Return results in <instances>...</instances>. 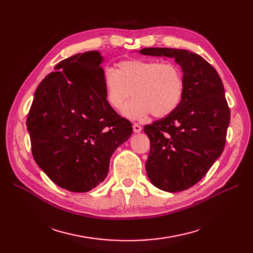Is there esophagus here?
Listing matches in <instances>:
<instances>
[{
    "mask_svg": "<svg viewBox=\"0 0 253 253\" xmlns=\"http://www.w3.org/2000/svg\"><path fill=\"white\" fill-rule=\"evenodd\" d=\"M133 131H134V133H140L141 132V126L139 125L135 124L133 126Z\"/></svg>",
    "mask_w": 253,
    "mask_h": 253,
    "instance_id": "34e87169",
    "label": "esophagus"
}]
</instances>
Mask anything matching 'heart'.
<instances>
[{"mask_svg": "<svg viewBox=\"0 0 253 253\" xmlns=\"http://www.w3.org/2000/svg\"><path fill=\"white\" fill-rule=\"evenodd\" d=\"M102 86L106 101L115 111L125 108L132 95L133 100L124 111L129 119H141L153 113L165 117L179 105L185 81L177 65L156 60L132 59L120 61L117 70H105Z\"/></svg>", "mask_w": 253, "mask_h": 253, "instance_id": "1", "label": "heart"}]
</instances>
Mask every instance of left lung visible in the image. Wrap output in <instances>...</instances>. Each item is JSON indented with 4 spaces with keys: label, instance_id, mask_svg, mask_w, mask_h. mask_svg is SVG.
I'll list each match as a JSON object with an SVG mask.
<instances>
[{
    "label": "left lung",
    "instance_id": "left-lung-1",
    "mask_svg": "<svg viewBox=\"0 0 253 253\" xmlns=\"http://www.w3.org/2000/svg\"><path fill=\"white\" fill-rule=\"evenodd\" d=\"M139 52L173 58L181 67L185 90L179 105L144 126L151 143L149 179L160 190L180 192L200 181L224 151L230 122L225 88L214 67L197 53L163 47Z\"/></svg>",
    "mask_w": 253,
    "mask_h": 253
}]
</instances>
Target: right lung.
<instances>
[{
	"label": "right lung",
	"instance_id": "obj_1",
	"mask_svg": "<svg viewBox=\"0 0 253 253\" xmlns=\"http://www.w3.org/2000/svg\"><path fill=\"white\" fill-rule=\"evenodd\" d=\"M97 50L61 61L36 89L27 117L33 156L59 187L87 192L109 173L110 159L133 133L111 108Z\"/></svg>",
	"mask_w": 253,
	"mask_h": 253
}]
</instances>
